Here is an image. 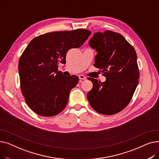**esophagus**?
I'll return each mask as SVG.
<instances>
[{"instance_id":"1","label":"esophagus","mask_w":159,"mask_h":159,"mask_svg":"<svg viewBox=\"0 0 159 159\" xmlns=\"http://www.w3.org/2000/svg\"><path fill=\"white\" fill-rule=\"evenodd\" d=\"M79 77L80 79H82V80H85L86 79V77L84 76V75H79Z\"/></svg>"}]
</instances>
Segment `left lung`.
Instances as JSON below:
<instances>
[{"label":"left lung","mask_w":159,"mask_h":159,"mask_svg":"<svg viewBox=\"0 0 159 159\" xmlns=\"http://www.w3.org/2000/svg\"><path fill=\"white\" fill-rule=\"evenodd\" d=\"M89 45L97 52L94 66L101 70L106 80L101 82L88 77L93 88L87 98L99 113H117L128 105L139 83L135 50L120 33L109 30L95 33Z\"/></svg>","instance_id":"8db88e82"}]
</instances>
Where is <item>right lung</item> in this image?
<instances>
[{"label": "right lung", "instance_id": "1", "mask_svg": "<svg viewBox=\"0 0 159 159\" xmlns=\"http://www.w3.org/2000/svg\"><path fill=\"white\" fill-rule=\"evenodd\" d=\"M90 35L85 29L53 31L29 43L19 59V73L22 93L33 111L53 116L64 109L79 79L77 75L64 76L58 71V64H66L68 50L80 47Z\"/></svg>", "mask_w": 159, "mask_h": 159}]
</instances>
